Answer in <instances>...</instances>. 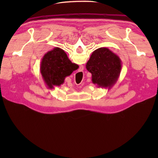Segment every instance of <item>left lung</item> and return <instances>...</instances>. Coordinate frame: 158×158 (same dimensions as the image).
Masks as SVG:
<instances>
[{
  "label": "left lung",
  "instance_id": "1",
  "mask_svg": "<svg viewBox=\"0 0 158 158\" xmlns=\"http://www.w3.org/2000/svg\"><path fill=\"white\" fill-rule=\"evenodd\" d=\"M85 68L92 74V81L99 88H111L117 82L122 69L118 56L106 47L95 50Z\"/></svg>",
  "mask_w": 158,
  "mask_h": 158
}]
</instances>
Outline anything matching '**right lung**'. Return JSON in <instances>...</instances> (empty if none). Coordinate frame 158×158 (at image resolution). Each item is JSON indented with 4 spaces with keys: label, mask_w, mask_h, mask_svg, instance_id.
<instances>
[{
    "label": "right lung",
    "mask_w": 158,
    "mask_h": 158,
    "mask_svg": "<svg viewBox=\"0 0 158 158\" xmlns=\"http://www.w3.org/2000/svg\"><path fill=\"white\" fill-rule=\"evenodd\" d=\"M77 69V64L72 63L64 51L59 47L45 53L40 64L43 79L49 89L63 84L66 76Z\"/></svg>",
    "instance_id": "1"
}]
</instances>
